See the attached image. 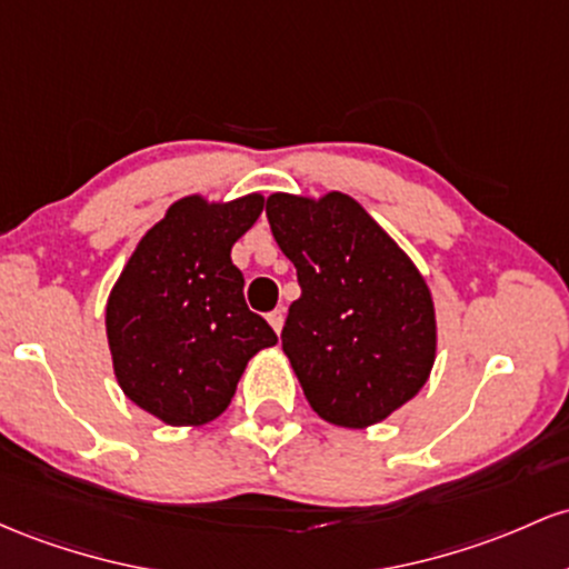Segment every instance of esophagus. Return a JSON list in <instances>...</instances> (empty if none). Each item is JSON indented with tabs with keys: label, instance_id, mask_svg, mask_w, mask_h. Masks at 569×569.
I'll return each instance as SVG.
<instances>
[{
	"label": "esophagus",
	"instance_id": "esophagus-1",
	"mask_svg": "<svg viewBox=\"0 0 569 569\" xmlns=\"http://www.w3.org/2000/svg\"><path fill=\"white\" fill-rule=\"evenodd\" d=\"M268 325H271L277 333H282V325H284V311L282 309H273L271 315H268Z\"/></svg>",
	"mask_w": 569,
	"mask_h": 569
}]
</instances>
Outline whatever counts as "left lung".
Wrapping results in <instances>:
<instances>
[{
	"mask_svg": "<svg viewBox=\"0 0 569 569\" xmlns=\"http://www.w3.org/2000/svg\"><path fill=\"white\" fill-rule=\"evenodd\" d=\"M266 214L292 260L282 349L325 422L362 430L408 403L436 362V306L411 258L347 193H273Z\"/></svg>",
	"mask_w": 569,
	"mask_h": 569,
	"instance_id": "left-lung-1",
	"label": "left lung"
}]
</instances>
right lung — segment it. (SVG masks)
Masks as SVG:
<instances>
[{"mask_svg": "<svg viewBox=\"0 0 569 569\" xmlns=\"http://www.w3.org/2000/svg\"><path fill=\"white\" fill-rule=\"evenodd\" d=\"M263 212V196L174 201L126 263L107 301V341L126 398L171 427L220 417L247 362L277 333L247 309L231 247Z\"/></svg>", "mask_w": 569, "mask_h": 569, "instance_id": "1", "label": "right lung"}]
</instances>
